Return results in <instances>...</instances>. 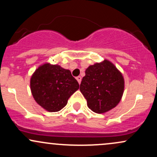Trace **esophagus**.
Returning a JSON list of instances; mask_svg holds the SVG:
<instances>
[{"label": "esophagus", "mask_w": 157, "mask_h": 157, "mask_svg": "<svg viewBox=\"0 0 157 157\" xmlns=\"http://www.w3.org/2000/svg\"><path fill=\"white\" fill-rule=\"evenodd\" d=\"M76 79H77V82H79V84H80V82H81V80H82V77H81L80 76H78V77H76Z\"/></svg>", "instance_id": "1"}]
</instances>
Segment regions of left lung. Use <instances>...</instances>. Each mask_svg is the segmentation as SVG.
Segmentation results:
<instances>
[{
	"label": "left lung",
	"instance_id": "1",
	"mask_svg": "<svg viewBox=\"0 0 157 157\" xmlns=\"http://www.w3.org/2000/svg\"><path fill=\"white\" fill-rule=\"evenodd\" d=\"M125 88L122 73L112 63L104 60L89 66L82 77L80 90L91 111L103 113L118 105Z\"/></svg>",
	"mask_w": 157,
	"mask_h": 157
}]
</instances>
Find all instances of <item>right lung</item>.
Listing matches in <instances>:
<instances>
[{"label": "right lung", "mask_w": 157, "mask_h": 157, "mask_svg": "<svg viewBox=\"0 0 157 157\" xmlns=\"http://www.w3.org/2000/svg\"><path fill=\"white\" fill-rule=\"evenodd\" d=\"M30 87L38 105L49 112L60 111L79 89V83L71 71L59 65L44 63L32 75Z\"/></svg>", "instance_id": "obj_1"}]
</instances>
